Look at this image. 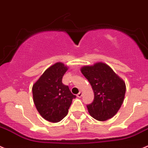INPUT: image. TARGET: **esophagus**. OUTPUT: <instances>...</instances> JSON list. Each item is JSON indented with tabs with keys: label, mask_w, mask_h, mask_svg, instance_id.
Masks as SVG:
<instances>
[{
	"label": "esophagus",
	"mask_w": 148,
	"mask_h": 148,
	"mask_svg": "<svg viewBox=\"0 0 148 148\" xmlns=\"http://www.w3.org/2000/svg\"><path fill=\"white\" fill-rule=\"evenodd\" d=\"M77 96L78 97H81L82 96V92H79L78 94H77Z\"/></svg>",
	"instance_id": "34e87169"
}]
</instances>
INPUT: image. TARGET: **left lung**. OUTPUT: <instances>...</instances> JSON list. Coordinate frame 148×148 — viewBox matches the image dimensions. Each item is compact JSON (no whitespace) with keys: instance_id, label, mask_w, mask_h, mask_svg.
I'll list each match as a JSON object with an SVG mask.
<instances>
[{"instance_id":"8db88e82","label":"left lung","mask_w":148,"mask_h":148,"mask_svg":"<svg viewBox=\"0 0 148 148\" xmlns=\"http://www.w3.org/2000/svg\"><path fill=\"white\" fill-rule=\"evenodd\" d=\"M81 72L94 92V100L87 106L90 116L100 121L114 116L124 100L126 84L124 80L103 62L84 66Z\"/></svg>"}]
</instances>
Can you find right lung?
<instances>
[{"instance_id": "1", "label": "right lung", "mask_w": 148, "mask_h": 148, "mask_svg": "<svg viewBox=\"0 0 148 148\" xmlns=\"http://www.w3.org/2000/svg\"><path fill=\"white\" fill-rule=\"evenodd\" d=\"M68 67L57 62L47 69L32 86L33 101L44 119L56 123L67 115L75 98L68 86L62 83Z\"/></svg>"}]
</instances>
